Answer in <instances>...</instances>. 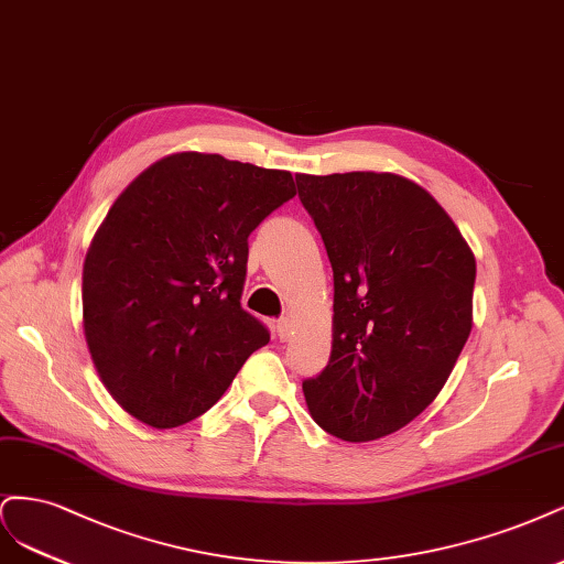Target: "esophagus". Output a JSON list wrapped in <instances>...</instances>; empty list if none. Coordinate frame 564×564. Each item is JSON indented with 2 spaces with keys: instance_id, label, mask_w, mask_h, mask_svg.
<instances>
[{
  "instance_id": "1",
  "label": "esophagus",
  "mask_w": 564,
  "mask_h": 564,
  "mask_svg": "<svg viewBox=\"0 0 564 564\" xmlns=\"http://www.w3.org/2000/svg\"><path fill=\"white\" fill-rule=\"evenodd\" d=\"M276 333H279V339H281V341H288L290 335H293V321H290L288 316L279 318V321H276Z\"/></svg>"
}]
</instances>
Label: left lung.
Listing matches in <instances>:
<instances>
[{
  "instance_id": "1",
  "label": "left lung",
  "mask_w": 564,
  "mask_h": 564,
  "mask_svg": "<svg viewBox=\"0 0 564 564\" xmlns=\"http://www.w3.org/2000/svg\"><path fill=\"white\" fill-rule=\"evenodd\" d=\"M335 279L333 351L302 381L349 443L403 429L441 393L474 325L476 258L435 198L393 173L295 175Z\"/></svg>"
}]
</instances>
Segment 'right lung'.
I'll return each mask as SVG.
<instances>
[{"instance_id": "right-lung-1", "label": "right lung", "mask_w": 564, "mask_h": 564, "mask_svg": "<svg viewBox=\"0 0 564 564\" xmlns=\"http://www.w3.org/2000/svg\"><path fill=\"white\" fill-rule=\"evenodd\" d=\"M295 194L288 171L198 152L121 192L86 252L82 302L94 366L135 420H196L269 341L241 306L248 236Z\"/></svg>"}]
</instances>
